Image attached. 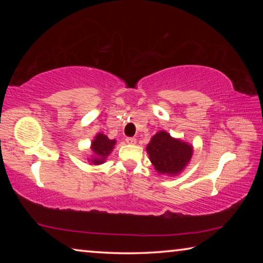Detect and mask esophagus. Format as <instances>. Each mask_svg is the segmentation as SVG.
<instances>
[{"instance_id": "1", "label": "esophagus", "mask_w": 263, "mask_h": 263, "mask_svg": "<svg viewBox=\"0 0 263 263\" xmlns=\"http://www.w3.org/2000/svg\"><path fill=\"white\" fill-rule=\"evenodd\" d=\"M125 141L127 142V144H130V145H135L136 142H137V139H136V138H133V137H128V138H126Z\"/></svg>"}]
</instances>
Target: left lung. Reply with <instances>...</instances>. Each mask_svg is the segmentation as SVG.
<instances>
[{"instance_id":"1","label":"left lung","mask_w":263,"mask_h":263,"mask_svg":"<svg viewBox=\"0 0 263 263\" xmlns=\"http://www.w3.org/2000/svg\"><path fill=\"white\" fill-rule=\"evenodd\" d=\"M151 162L160 174L176 175L190 161L193 147L181 140L174 139L167 132L160 131L147 145Z\"/></svg>"}]
</instances>
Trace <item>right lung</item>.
Here are the masks:
<instances>
[{
  "label": "right lung",
  "mask_w": 263,
  "mask_h": 263,
  "mask_svg": "<svg viewBox=\"0 0 263 263\" xmlns=\"http://www.w3.org/2000/svg\"><path fill=\"white\" fill-rule=\"evenodd\" d=\"M116 144L115 140H110L108 137L99 133L95 137L94 141L91 142V151L94 152L95 157L91 159V162L94 164H101L105 161V158L110 154Z\"/></svg>",
  "instance_id": "obj_1"
}]
</instances>
